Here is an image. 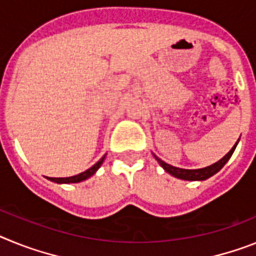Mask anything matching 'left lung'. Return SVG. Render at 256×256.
<instances>
[{
    "mask_svg": "<svg viewBox=\"0 0 256 256\" xmlns=\"http://www.w3.org/2000/svg\"><path fill=\"white\" fill-rule=\"evenodd\" d=\"M240 139L237 142H236L234 146H232V150H230V152L226 153V156H224L223 158H220L218 162H215V164H212V165L210 166H206V168H194V170H190V168H175V166H171L168 165V164H166L165 161H162L161 158H158L157 156L153 153V157H154L156 160H157V162H158L160 165H161V168H164V170L166 171V172H168L170 175H172V176L178 178V179H182V180H190V182H201V180H206V179H208L210 176H212V175H215L218 172V171H220V168H223L224 165H226V162H228V160L232 157L233 152H234L236 146H237V144H238Z\"/></svg>",
    "mask_w": 256,
    "mask_h": 256,
    "instance_id": "1",
    "label": "left lung"
}]
</instances>
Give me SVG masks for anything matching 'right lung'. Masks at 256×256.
<instances>
[{"label":"right lung","mask_w":256,"mask_h":256,"mask_svg":"<svg viewBox=\"0 0 256 256\" xmlns=\"http://www.w3.org/2000/svg\"><path fill=\"white\" fill-rule=\"evenodd\" d=\"M106 154H104L103 157H102V158L99 160V161H98L94 166H91L90 168H88V170L84 171V172H81V174L74 175V176H68V178H48V180L54 182V183H58V184L80 183V182L86 180V179H88V178L92 176V175H94L95 172L99 170V168L102 166V164L104 162V160H106Z\"/></svg>","instance_id":"obj_1"}]
</instances>
